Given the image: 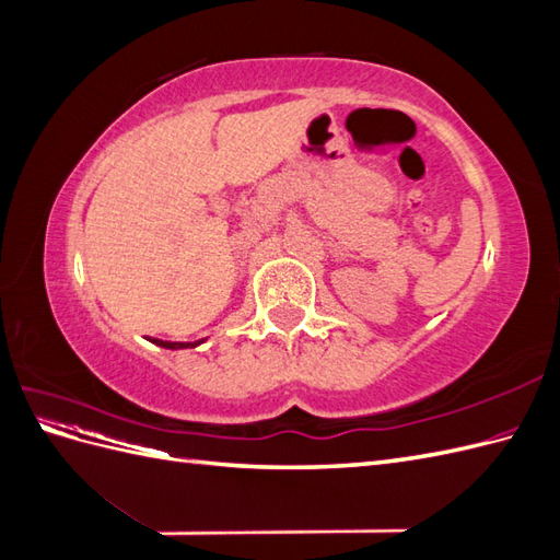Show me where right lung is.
Returning <instances> with one entry per match:
<instances>
[{
	"mask_svg": "<svg viewBox=\"0 0 560 560\" xmlns=\"http://www.w3.org/2000/svg\"><path fill=\"white\" fill-rule=\"evenodd\" d=\"M151 343H156V346H161V348H171V350H179V348H196L200 341H196V343H173V341H161V338H149Z\"/></svg>",
	"mask_w": 560,
	"mask_h": 560,
	"instance_id": "1",
	"label": "right lung"
}]
</instances>
